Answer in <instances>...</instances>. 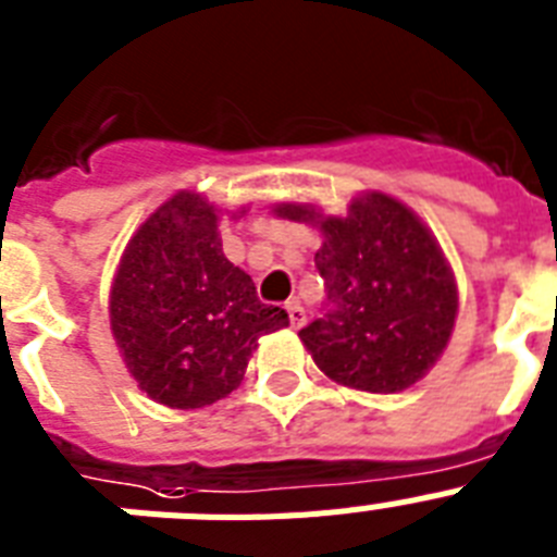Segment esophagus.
I'll list each match as a JSON object with an SVG mask.
<instances>
[{
    "label": "esophagus",
    "mask_w": 557,
    "mask_h": 557,
    "mask_svg": "<svg viewBox=\"0 0 557 557\" xmlns=\"http://www.w3.org/2000/svg\"><path fill=\"white\" fill-rule=\"evenodd\" d=\"M285 311H288V322H292V327L306 325V308L299 306V299H292V302L285 306Z\"/></svg>",
    "instance_id": "esophagus-1"
}]
</instances>
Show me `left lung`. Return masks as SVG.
<instances>
[{"instance_id": "left-lung-1", "label": "left lung", "mask_w": 557, "mask_h": 557, "mask_svg": "<svg viewBox=\"0 0 557 557\" xmlns=\"http://www.w3.org/2000/svg\"><path fill=\"white\" fill-rule=\"evenodd\" d=\"M313 221L308 207H280ZM325 244L317 272L325 280L322 317L299 338L333 381L364 393H400L440 359L457 317L446 258L412 210L381 193L356 198L345 219L319 221Z\"/></svg>"}]
</instances>
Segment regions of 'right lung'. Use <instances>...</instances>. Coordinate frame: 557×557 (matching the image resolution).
<instances>
[{
  "label": "right lung",
  "mask_w": 557,
  "mask_h": 557,
  "mask_svg": "<svg viewBox=\"0 0 557 557\" xmlns=\"http://www.w3.org/2000/svg\"><path fill=\"white\" fill-rule=\"evenodd\" d=\"M288 313L260 302L255 283L221 251L207 198L178 193L139 226L111 285V331L139 389L173 409H198L244 379L263 333Z\"/></svg>",
  "instance_id": "obj_1"
}]
</instances>
